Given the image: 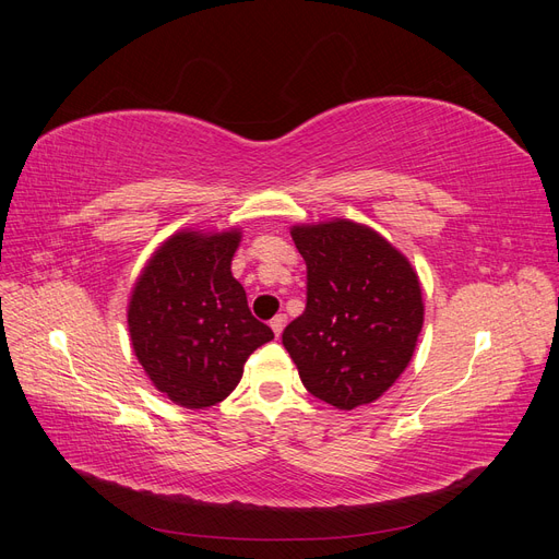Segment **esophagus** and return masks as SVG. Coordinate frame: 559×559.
I'll use <instances>...</instances> for the list:
<instances>
[{
	"label": "esophagus",
	"mask_w": 559,
	"mask_h": 559,
	"mask_svg": "<svg viewBox=\"0 0 559 559\" xmlns=\"http://www.w3.org/2000/svg\"><path fill=\"white\" fill-rule=\"evenodd\" d=\"M284 317L282 314H277V317H273V319H270V329H273V333L280 337L282 335V331H284Z\"/></svg>",
	"instance_id": "esophagus-1"
}]
</instances>
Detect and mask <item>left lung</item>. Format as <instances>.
<instances>
[{
    "label": "left lung",
    "instance_id": "left-lung-1",
    "mask_svg": "<svg viewBox=\"0 0 559 559\" xmlns=\"http://www.w3.org/2000/svg\"><path fill=\"white\" fill-rule=\"evenodd\" d=\"M308 306L282 333L308 392L337 411L378 401L408 368L425 324L411 261L349 218L296 224Z\"/></svg>",
    "mask_w": 559,
    "mask_h": 559
}]
</instances>
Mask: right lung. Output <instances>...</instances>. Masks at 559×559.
Instances as JSON below:
<instances>
[{
  "label": "right lung",
  "instance_id": "add662e5",
  "mask_svg": "<svg viewBox=\"0 0 559 559\" xmlns=\"http://www.w3.org/2000/svg\"><path fill=\"white\" fill-rule=\"evenodd\" d=\"M240 228H183L151 253L128 302L134 357L160 394L181 408L222 403L253 349L275 333L249 312L230 261Z\"/></svg>",
  "mask_w": 559,
  "mask_h": 559
}]
</instances>
